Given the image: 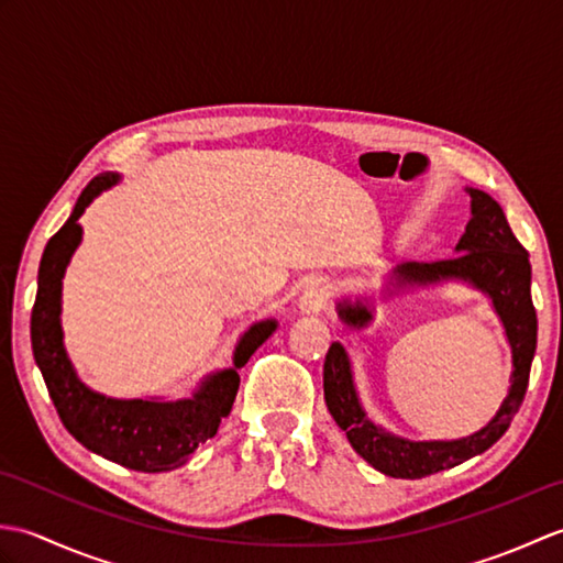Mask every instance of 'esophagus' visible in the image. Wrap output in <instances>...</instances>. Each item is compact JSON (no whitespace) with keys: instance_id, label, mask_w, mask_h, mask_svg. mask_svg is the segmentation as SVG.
Listing matches in <instances>:
<instances>
[{"instance_id":"esophagus-1","label":"esophagus","mask_w":563,"mask_h":563,"mask_svg":"<svg viewBox=\"0 0 563 563\" xmlns=\"http://www.w3.org/2000/svg\"><path fill=\"white\" fill-rule=\"evenodd\" d=\"M331 297V285L327 280H314L307 285V290L302 292L300 302H297V309H300L302 314H319L321 309L327 307Z\"/></svg>"}]
</instances>
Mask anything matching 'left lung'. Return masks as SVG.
Instances as JSON below:
<instances>
[{"label": "left lung", "instance_id": "left-lung-1", "mask_svg": "<svg viewBox=\"0 0 563 563\" xmlns=\"http://www.w3.org/2000/svg\"><path fill=\"white\" fill-rule=\"evenodd\" d=\"M472 198V218L454 246L460 256L435 263H401L385 280V297L401 290L430 288L442 283H462L484 292L504 324L510 345L512 369L510 387L496 416L476 433L457 440H409L377 426L363 409L355 389L349 351L331 343L324 363V399L333 421L345 430V438L361 457L377 472L394 479H421L450 466H457L486 452L506 433L512 416L528 391L530 367L537 349V314L532 305L530 254L512 234L504 208L479 188H464ZM336 314L345 327L367 329L375 319L373 300L345 297L336 305Z\"/></svg>", "mask_w": 563, "mask_h": 563}]
</instances>
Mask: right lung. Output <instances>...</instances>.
Returning a JSON list of instances; mask_svg holds the SVG:
<instances>
[{"mask_svg":"<svg viewBox=\"0 0 563 563\" xmlns=\"http://www.w3.org/2000/svg\"><path fill=\"white\" fill-rule=\"evenodd\" d=\"M121 181V174L106 172L81 190L77 206L59 232L47 242L38 268V295L31 312V345L35 365L43 373L47 394L59 421L84 448L135 472H172L186 464L198 445L218 433L230 416L239 389V367H244L258 345L278 329L275 319L251 324L236 341L232 365L200 379L188 399H113L93 391L79 379L65 351L63 333V278L69 258L81 244L79 218L93 198Z\"/></svg>","mask_w":563,"mask_h":563,"instance_id":"right-lung-1","label":"right lung"}]
</instances>
